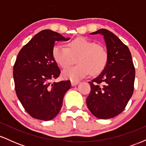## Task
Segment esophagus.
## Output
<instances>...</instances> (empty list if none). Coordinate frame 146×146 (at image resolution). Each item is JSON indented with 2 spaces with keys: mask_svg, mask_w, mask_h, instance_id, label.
Instances as JSON below:
<instances>
[{
  "mask_svg": "<svg viewBox=\"0 0 146 146\" xmlns=\"http://www.w3.org/2000/svg\"><path fill=\"white\" fill-rule=\"evenodd\" d=\"M71 86H76V85H78L79 84V82H75V81H71Z\"/></svg>",
  "mask_w": 146,
  "mask_h": 146,
  "instance_id": "esophagus-1",
  "label": "esophagus"
}]
</instances>
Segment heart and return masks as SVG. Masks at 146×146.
Returning a JSON list of instances; mask_svg holds the SVG:
<instances>
[{"mask_svg":"<svg viewBox=\"0 0 146 146\" xmlns=\"http://www.w3.org/2000/svg\"><path fill=\"white\" fill-rule=\"evenodd\" d=\"M53 58L62 68L68 67L77 58L78 64L62 72L64 78L71 81H78L91 73L100 74L106 66L108 54L102 45L84 38H77L70 41L67 48L56 44L52 50Z\"/></svg>","mask_w":146,"mask_h":146,"instance_id":"b5f03b06","label":"heart"}]
</instances>
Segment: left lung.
Instances as JSON below:
<instances>
[{
    "label": "left lung",
    "instance_id": "1",
    "mask_svg": "<svg viewBox=\"0 0 146 146\" xmlns=\"http://www.w3.org/2000/svg\"><path fill=\"white\" fill-rule=\"evenodd\" d=\"M90 34L103 36L108 60L104 71L89 82L91 90L86 104L95 117L107 119L121 113L131 98L135 66L128 47L113 33L101 29Z\"/></svg>",
    "mask_w": 146,
    "mask_h": 146
}]
</instances>
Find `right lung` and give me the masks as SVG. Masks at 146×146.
Masks as SVG:
<instances>
[{"label":"right lung","instance_id":"1","mask_svg":"<svg viewBox=\"0 0 146 146\" xmlns=\"http://www.w3.org/2000/svg\"><path fill=\"white\" fill-rule=\"evenodd\" d=\"M68 40L50 29L42 30L18 54L13 72L15 90L25 110L33 118L43 121L55 118L71 88L69 80L51 83L60 74L52 55L55 42Z\"/></svg>","mask_w":146,"mask_h":146}]
</instances>
